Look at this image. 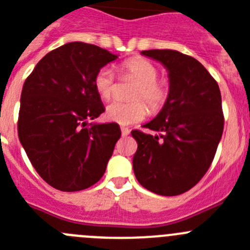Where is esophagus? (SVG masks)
<instances>
[{
	"label": "esophagus",
	"mask_w": 250,
	"mask_h": 250,
	"mask_svg": "<svg viewBox=\"0 0 250 250\" xmlns=\"http://www.w3.org/2000/svg\"><path fill=\"white\" fill-rule=\"evenodd\" d=\"M121 132H122V136L123 137H125V136H128V134H129V128H127V127H122L121 128Z\"/></svg>",
	"instance_id": "34e87169"
}]
</instances>
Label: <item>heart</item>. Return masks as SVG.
Here are the masks:
<instances>
[{
	"label": "heart",
	"mask_w": 250,
	"mask_h": 250,
	"mask_svg": "<svg viewBox=\"0 0 250 250\" xmlns=\"http://www.w3.org/2000/svg\"><path fill=\"white\" fill-rule=\"evenodd\" d=\"M125 77H132L138 81L133 98L136 102H113L107 107V120L121 125H129L143 121L148 114V103L152 112L162 109L169 98V83L163 78H158V68L150 61L143 57H133L125 61L121 66ZM94 88L103 100H109L113 96L114 76L108 67L98 69L93 78Z\"/></svg>",
	"instance_id": "b5f03b06"
}]
</instances>
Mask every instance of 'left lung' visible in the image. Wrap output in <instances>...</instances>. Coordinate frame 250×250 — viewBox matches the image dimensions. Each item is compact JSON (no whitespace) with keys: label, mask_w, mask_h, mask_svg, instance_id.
Listing matches in <instances>:
<instances>
[{"label":"left lung","mask_w":250,"mask_h":250,"mask_svg":"<svg viewBox=\"0 0 250 250\" xmlns=\"http://www.w3.org/2000/svg\"><path fill=\"white\" fill-rule=\"evenodd\" d=\"M142 55L168 69L169 98L154 120L132 130L137 141L133 170L137 181L159 195L189 190L209 169L224 128L217 81L201 62L173 49H149Z\"/></svg>","instance_id":"obj_1"}]
</instances>
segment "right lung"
Here are the masks:
<instances>
[{
    "label": "right lung",
    "instance_id": "1",
    "mask_svg": "<svg viewBox=\"0 0 250 250\" xmlns=\"http://www.w3.org/2000/svg\"><path fill=\"white\" fill-rule=\"evenodd\" d=\"M116 58L94 44L69 42L47 53L24 81L20 142L33 168L56 189H86L104 174L121 128L88 121L104 112L94 76Z\"/></svg>",
    "mask_w": 250,
    "mask_h": 250
}]
</instances>
